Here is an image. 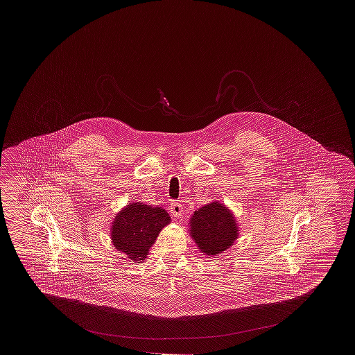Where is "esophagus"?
Wrapping results in <instances>:
<instances>
[{
	"label": "esophagus",
	"instance_id": "obj_1",
	"mask_svg": "<svg viewBox=\"0 0 355 355\" xmlns=\"http://www.w3.org/2000/svg\"><path fill=\"white\" fill-rule=\"evenodd\" d=\"M170 213L174 218H181L184 214V207L181 202H173L170 205Z\"/></svg>",
	"mask_w": 355,
	"mask_h": 355
}]
</instances>
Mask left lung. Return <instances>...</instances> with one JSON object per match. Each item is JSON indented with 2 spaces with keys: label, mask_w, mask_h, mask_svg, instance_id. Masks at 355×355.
<instances>
[{
  "label": "left lung",
  "mask_w": 355,
  "mask_h": 355,
  "mask_svg": "<svg viewBox=\"0 0 355 355\" xmlns=\"http://www.w3.org/2000/svg\"><path fill=\"white\" fill-rule=\"evenodd\" d=\"M190 236L205 255L213 257L229 249L239 234L234 214L222 203H207L190 218Z\"/></svg>",
  "instance_id": "left-lung-1"
}]
</instances>
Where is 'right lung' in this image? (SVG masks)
<instances>
[{"mask_svg":"<svg viewBox=\"0 0 355 355\" xmlns=\"http://www.w3.org/2000/svg\"><path fill=\"white\" fill-rule=\"evenodd\" d=\"M170 222L166 210L146 203L132 202L123 207L112 225L116 249L133 261H144L159 232Z\"/></svg>","mask_w":355,"mask_h":355,"instance_id":"add662e5","label":"right lung"}]
</instances>
